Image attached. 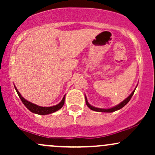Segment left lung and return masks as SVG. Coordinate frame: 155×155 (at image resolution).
Returning a JSON list of instances; mask_svg holds the SVG:
<instances>
[{"label": "left lung", "mask_w": 155, "mask_h": 155, "mask_svg": "<svg viewBox=\"0 0 155 155\" xmlns=\"http://www.w3.org/2000/svg\"><path fill=\"white\" fill-rule=\"evenodd\" d=\"M135 90H136V89H135V90H133L132 93H131L130 95L128 97H127V98L124 99V100L122 101V102H121L120 104L117 105V106H114V107L110 108H100L94 107V106H91V105L89 104L88 101H87V99L86 95H85V101H86L87 106L88 107L90 108V109L92 110V111H98V112H108V113H110V112H114V111H117V110H120V108H122V107H124V106H125V105L127 104V103H128L129 101H130V99H131V97H132V96L133 95V94H134Z\"/></svg>", "instance_id": "8db88e82"}]
</instances>
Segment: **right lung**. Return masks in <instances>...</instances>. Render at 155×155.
<instances>
[{
	"mask_svg": "<svg viewBox=\"0 0 155 155\" xmlns=\"http://www.w3.org/2000/svg\"><path fill=\"white\" fill-rule=\"evenodd\" d=\"M15 88L16 91H17V94H18L19 98L21 99V101H22L23 104L26 106V108H28L31 112H33V113H34V114H37L47 115V114H49L54 113V112L58 111V110L60 109V108L63 107V105H64V103H65V95H64L63 100L60 101V104H58V105H55V106H50V107H42V106H37V105H35L34 104H32V103L25 100V99L24 97L21 95V94L19 93V91L17 90V89L15 86Z\"/></svg>",
	"mask_w": 155,
	"mask_h": 155,
	"instance_id": "add662e5",
	"label": "right lung"
}]
</instances>
